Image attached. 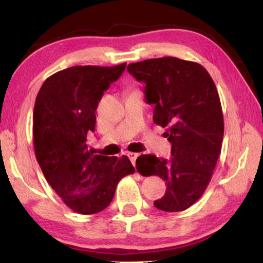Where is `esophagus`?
<instances>
[{
    "label": "esophagus",
    "mask_w": 263,
    "mask_h": 263,
    "mask_svg": "<svg viewBox=\"0 0 263 263\" xmlns=\"http://www.w3.org/2000/svg\"><path fill=\"white\" fill-rule=\"evenodd\" d=\"M127 157H128V159L131 160V162H132L133 166H135V164H136V160H137L138 157H139V154L135 153V152H128V153H127Z\"/></svg>",
    "instance_id": "34e87169"
}]
</instances>
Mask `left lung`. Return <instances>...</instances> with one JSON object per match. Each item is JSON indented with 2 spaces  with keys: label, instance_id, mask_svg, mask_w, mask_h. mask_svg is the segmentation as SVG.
<instances>
[{
  "label": "left lung",
  "instance_id": "left-lung-1",
  "mask_svg": "<svg viewBox=\"0 0 263 263\" xmlns=\"http://www.w3.org/2000/svg\"><path fill=\"white\" fill-rule=\"evenodd\" d=\"M127 70L146 84L145 100L154 105L153 122L167 127L163 136L172 144L169 161L140 155L138 172L166 181V193L154 201L155 208L184 211L205 191L220 155L224 118L216 84L202 65L174 57L135 62ZM142 164L146 172L140 169Z\"/></svg>",
  "mask_w": 263,
  "mask_h": 263
}]
</instances>
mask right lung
Wrapping results in <instances>:
<instances>
[{
    "mask_svg": "<svg viewBox=\"0 0 263 263\" xmlns=\"http://www.w3.org/2000/svg\"><path fill=\"white\" fill-rule=\"evenodd\" d=\"M126 64L74 66L45 80L33 110L35 158L46 181L64 203L81 215L101 212L112 201L116 186L135 173L127 157H104L88 149L95 131V111L110 83Z\"/></svg>",
    "mask_w": 263,
    "mask_h": 263,
    "instance_id": "1",
    "label": "right lung"
}]
</instances>
